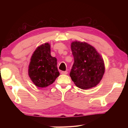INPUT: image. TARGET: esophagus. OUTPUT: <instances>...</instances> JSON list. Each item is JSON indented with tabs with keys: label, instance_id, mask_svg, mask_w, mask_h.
Returning <instances> with one entry per match:
<instances>
[{
	"label": "esophagus",
	"instance_id": "obj_1",
	"mask_svg": "<svg viewBox=\"0 0 128 128\" xmlns=\"http://www.w3.org/2000/svg\"><path fill=\"white\" fill-rule=\"evenodd\" d=\"M61 74H68V72H67V71H62Z\"/></svg>",
	"mask_w": 128,
	"mask_h": 128
}]
</instances>
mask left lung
<instances>
[{
	"instance_id": "left-lung-1",
	"label": "left lung",
	"mask_w": 128,
	"mask_h": 128,
	"mask_svg": "<svg viewBox=\"0 0 128 128\" xmlns=\"http://www.w3.org/2000/svg\"><path fill=\"white\" fill-rule=\"evenodd\" d=\"M74 62L70 76L75 85L81 89L96 86L102 78L105 68L102 56L92 46L86 42L71 43Z\"/></svg>"
}]
</instances>
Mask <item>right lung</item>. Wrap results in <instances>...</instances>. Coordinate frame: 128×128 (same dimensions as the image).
<instances>
[{"label":"right lung","instance_id":"1","mask_svg":"<svg viewBox=\"0 0 128 128\" xmlns=\"http://www.w3.org/2000/svg\"><path fill=\"white\" fill-rule=\"evenodd\" d=\"M29 76L34 85L39 88L50 85L59 76L57 59L51 56L50 45H40L34 52L30 59Z\"/></svg>","mask_w":128,"mask_h":128}]
</instances>
